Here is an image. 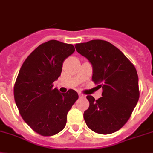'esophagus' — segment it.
<instances>
[{
	"label": "esophagus",
	"instance_id": "obj_1",
	"mask_svg": "<svg viewBox=\"0 0 153 153\" xmlns=\"http://www.w3.org/2000/svg\"><path fill=\"white\" fill-rule=\"evenodd\" d=\"M79 98H84V97H85V95H84V94H81V93H79Z\"/></svg>",
	"mask_w": 153,
	"mask_h": 153
}]
</instances>
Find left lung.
<instances>
[{
	"label": "left lung",
	"mask_w": 153,
	"mask_h": 153,
	"mask_svg": "<svg viewBox=\"0 0 153 153\" xmlns=\"http://www.w3.org/2000/svg\"><path fill=\"white\" fill-rule=\"evenodd\" d=\"M76 50L91 64L92 80L102 88V97L88 95L89 108L84 111L85 123L102 134L114 133L129 120L138 98V76L133 64L108 41L92 40L76 44Z\"/></svg>",
	"instance_id": "1"
}]
</instances>
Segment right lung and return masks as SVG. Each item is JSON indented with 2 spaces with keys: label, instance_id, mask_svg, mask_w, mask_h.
<instances>
[{
  "label": "right lung",
  "instance_id": "1",
  "mask_svg": "<svg viewBox=\"0 0 153 153\" xmlns=\"http://www.w3.org/2000/svg\"><path fill=\"white\" fill-rule=\"evenodd\" d=\"M74 51V45L49 40L39 45L20 68L14 87L16 104L24 121L40 135L62 131L77 100L76 91L61 93L52 84L61 75L64 60Z\"/></svg>",
  "mask_w": 153,
  "mask_h": 153
}]
</instances>
